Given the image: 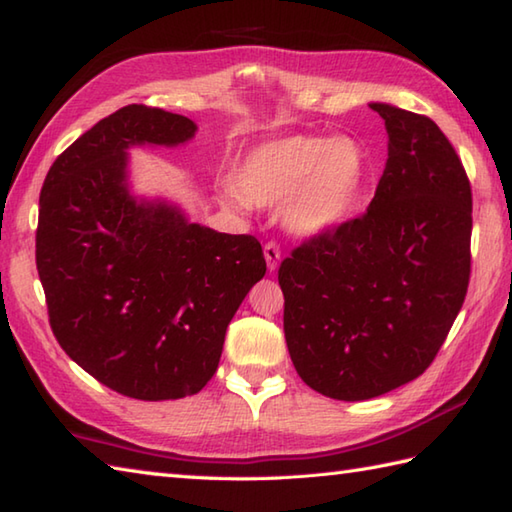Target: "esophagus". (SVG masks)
I'll return each mask as SVG.
<instances>
[{
    "instance_id": "34e87169",
    "label": "esophagus",
    "mask_w": 512,
    "mask_h": 512,
    "mask_svg": "<svg viewBox=\"0 0 512 512\" xmlns=\"http://www.w3.org/2000/svg\"><path fill=\"white\" fill-rule=\"evenodd\" d=\"M264 257H266V266L270 273H275L279 266V259H282V250H279V246L275 242H268L264 246Z\"/></svg>"
}]
</instances>
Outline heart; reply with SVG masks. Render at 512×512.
Masks as SVG:
<instances>
[{
	"label": "heart",
	"mask_w": 512,
	"mask_h": 512,
	"mask_svg": "<svg viewBox=\"0 0 512 512\" xmlns=\"http://www.w3.org/2000/svg\"><path fill=\"white\" fill-rule=\"evenodd\" d=\"M368 179L364 148L346 137L286 135L250 148L235 168V188L224 206L248 210L284 202V224L293 235L315 237L342 226Z\"/></svg>",
	"instance_id": "b5f03b06"
}]
</instances>
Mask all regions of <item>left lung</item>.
<instances>
[{"label": "left lung", "instance_id": "8db88e82", "mask_svg": "<svg viewBox=\"0 0 512 512\" xmlns=\"http://www.w3.org/2000/svg\"><path fill=\"white\" fill-rule=\"evenodd\" d=\"M388 159L364 215L306 239L279 266L284 333L304 382L362 402L433 364L470 279L473 195L439 126L390 104Z\"/></svg>", "mask_w": 512, "mask_h": 512}]
</instances>
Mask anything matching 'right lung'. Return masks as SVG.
I'll list each match as a JSON object with an SVG mask.
<instances>
[{
    "label": "right lung",
    "instance_id": "right-lung-1",
    "mask_svg": "<svg viewBox=\"0 0 512 512\" xmlns=\"http://www.w3.org/2000/svg\"><path fill=\"white\" fill-rule=\"evenodd\" d=\"M195 122L130 104L55 159L39 195L37 270L59 346L97 382L162 402L215 375L230 319L266 273L253 235L133 195L128 148L179 146Z\"/></svg>",
    "mask_w": 512,
    "mask_h": 512
}]
</instances>
